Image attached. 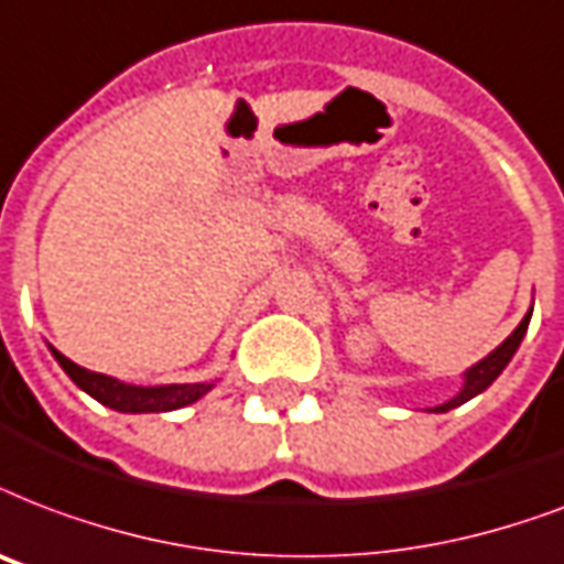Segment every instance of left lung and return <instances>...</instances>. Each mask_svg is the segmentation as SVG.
I'll return each mask as SVG.
<instances>
[{
  "label": "left lung",
  "mask_w": 564,
  "mask_h": 564,
  "mask_svg": "<svg viewBox=\"0 0 564 564\" xmlns=\"http://www.w3.org/2000/svg\"><path fill=\"white\" fill-rule=\"evenodd\" d=\"M530 316H532V311L527 313V316H523L521 325L511 330L509 337L502 339L500 346H497V349H494L491 355H488V358L479 360V364H476V367H473V369H467V378H464L462 393H458V397H455V399H449V402H444V405H437L435 411H449V408L464 405V402L476 397V393H482L485 387L491 384L494 378L500 376L502 369H506V364H509V360H511V355L518 351L523 334H527V325H530Z\"/></svg>",
  "instance_id": "obj_1"
}]
</instances>
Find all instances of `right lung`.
<instances>
[{
    "instance_id": "obj_1",
    "label": "right lung",
    "mask_w": 564,
    "mask_h": 564,
    "mask_svg": "<svg viewBox=\"0 0 564 564\" xmlns=\"http://www.w3.org/2000/svg\"><path fill=\"white\" fill-rule=\"evenodd\" d=\"M55 360L62 369L76 381V384L91 393L97 402L123 411V414H153V411H174V408L192 405L204 397L213 384H159V387H132L123 381H115L109 376L91 372V369L76 367L70 358H64L62 351H55Z\"/></svg>"
}]
</instances>
